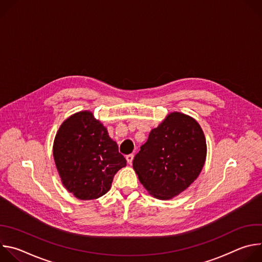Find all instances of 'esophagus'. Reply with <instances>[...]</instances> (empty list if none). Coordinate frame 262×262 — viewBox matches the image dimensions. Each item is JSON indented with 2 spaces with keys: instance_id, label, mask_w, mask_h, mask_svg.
I'll return each instance as SVG.
<instances>
[{
  "instance_id": "esophagus-1",
  "label": "esophagus",
  "mask_w": 262,
  "mask_h": 262,
  "mask_svg": "<svg viewBox=\"0 0 262 262\" xmlns=\"http://www.w3.org/2000/svg\"><path fill=\"white\" fill-rule=\"evenodd\" d=\"M133 160H134V155H128V156H126V161H127V163H128L129 165L133 163Z\"/></svg>"
}]
</instances>
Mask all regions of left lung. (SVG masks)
<instances>
[{
  "label": "left lung",
  "instance_id": "obj_1",
  "mask_svg": "<svg viewBox=\"0 0 262 262\" xmlns=\"http://www.w3.org/2000/svg\"><path fill=\"white\" fill-rule=\"evenodd\" d=\"M206 159V140L192 117L173 112L149 134L133 161L140 182L162 200L186 190L199 176Z\"/></svg>",
  "mask_w": 262,
  "mask_h": 262
}]
</instances>
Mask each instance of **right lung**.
I'll list each match as a JSON object with an SVG mask.
<instances>
[{
  "label": "right lung",
  "instance_id": "obj_1",
  "mask_svg": "<svg viewBox=\"0 0 262 262\" xmlns=\"http://www.w3.org/2000/svg\"><path fill=\"white\" fill-rule=\"evenodd\" d=\"M53 155L65 189L81 200L107 193L115 174L126 166L117 143L90 111L73 114L61 124Z\"/></svg>",
  "mask_w": 262,
  "mask_h": 262
}]
</instances>
